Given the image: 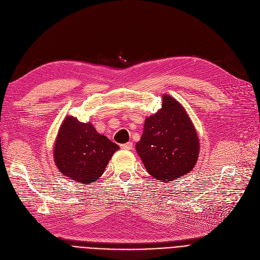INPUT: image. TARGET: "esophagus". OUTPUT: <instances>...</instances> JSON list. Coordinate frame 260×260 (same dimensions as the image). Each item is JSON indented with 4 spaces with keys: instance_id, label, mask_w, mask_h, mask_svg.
Returning a JSON list of instances; mask_svg holds the SVG:
<instances>
[{
    "instance_id": "esophagus-1",
    "label": "esophagus",
    "mask_w": 260,
    "mask_h": 260,
    "mask_svg": "<svg viewBox=\"0 0 260 260\" xmlns=\"http://www.w3.org/2000/svg\"><path fill=\"white\" fill-rule=\"evenodd\" d=\"M121 149H123V150H132L133 149V142H127V143L121 144Z\"/></svg>"
}]
</instances>
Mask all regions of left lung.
Masks as SVG:
<instances>
[{
    "label": "left lung",
    "mask_w": 260,
    "mask_h": 260,
    "mask_svg": "<svg viewBox=\"0 0 260 260\" xmlns=\"http://www.w3.org/2000/svg\"><path fill=\"white\" fill-rule=\"evenodd\" d=\"M161 109L144 122L136 150L148 172L164 183L189 173L199 156V138L185 109L165 95Z\"/></svg>",
    "instance_id": "obj_1"
}]
</instances>
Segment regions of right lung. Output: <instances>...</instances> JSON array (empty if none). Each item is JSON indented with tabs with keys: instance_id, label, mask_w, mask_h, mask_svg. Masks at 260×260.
<instances>
[{
	"instance_id": "add662e5",
	"label": "right lung",
	"mask_w": 260,
	"mask_h": 260,
	"mask_svg": "<svg viewBox=\"0 0 260 260\" xmlns=\"http://www.w3.org/2000/svg\"><path fill=\"white\" fill-rule=\"evenodd\" d=\"M117 150L119 145L99 134L91 123L67 117L55 143L54 159L63 175L89 185L103 174Z\"/></svg>"
}]
</instances>
